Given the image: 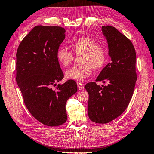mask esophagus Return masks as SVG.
<instances>
[{
    "label": "esophagus",
    "mask_w": 154,
    "mask_h": 154,
    "mask_svg": "<svg viewBox=\"0 0 154 154\" xmlns=\"http://www.w3.org/2000/svg\"><path fill=\"white\" fill-rule=\"evenodd\" d=\"M77 86H78V88L79 90H82L84 88V85L80 82H77Z\"/></svg>",
    "instance_id": "obj_1"
}]
</instances>
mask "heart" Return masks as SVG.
<instances>
[{"label":"heart","mask_w":154,"mask_h":154,"mask_svg":"<svg viewBox=\"0 0 154 154\" xmlns=\"http://www.w3.org/2000/svg\"><path fill=\"white\" fill-rule=\"evenodd\" d=\"M73 53L82 55L81 63L82 65L67 70L65 77L68 79L83 81L92 73V69H99L107 60V51L104 46L98 45L95 39L89 37H82L72 44ZM74 59L72 52L60 48L57 51V59L64 68L72 64Z\"/></svg>","instance_id":"b5f03b06"}]
</instances>
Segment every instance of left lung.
<instances>
[{"mask_svg": "<svg viewBox=\"0 0 154 154\" xmlns=\"http://www.w3.org/2000/svg\"><path fill=\"white\" fill-rule=\"evenodd\" d=\"M102 32L108 46L109 63L95 81H108L100 86L95 82L87 83L89 94L88 113L96 123L106 124L124 112L132 97L137 81L136 54L133 44L112 26H102Z\"/></svg>", "mask_w": 154, "mask_h": 154, "instance_id": "1", "label": "left lung"}]
</instances>
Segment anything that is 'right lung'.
<instances>
[{"instance_id":"add662e5","label":"right lung","mask_w":154,"mask_h":154,"mask_svg":"<svg viewBox=\"0 0 154 154\" xmlns=\"http://www.w3.org/2000/svg\"><path fill=\"white\" fill-rule=\"evenodd\" d=\"M65 32L59 26H37L21 41L16 54V81L26 106L37 120L49 126L66 121V103L77 91L73 80L52 88L64 77L57 51Z\"/></svg>"}]
</instances>
